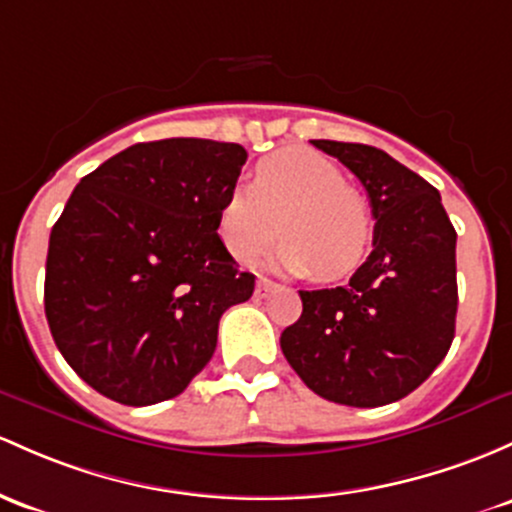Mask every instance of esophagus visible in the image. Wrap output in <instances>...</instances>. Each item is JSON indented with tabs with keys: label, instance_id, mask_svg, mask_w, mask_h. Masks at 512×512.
Returning a JSON list of instances; mask_svg holds the SVG:
<instances>
[{
	"label": "esophagus",
	"instance_id": "obj_1",
	"mask_svg": "<svg viewBox=\"0 0 512 512\" xmlns=\"http://www.w3.org/2000/svg\"><path fill=\"white\" fill-rule=\"evenodd\" d=\"M277 289V284L272 282V279H267V277H260L257 279V286H255V294L260 296V299H265V296H269L272 294V291Z\"/></svg>",
	"mask_w": 512,
	"mask_h": 512
}]
</instances>
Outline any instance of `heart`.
<instances>
[{"label": "heart", "instance_id": "b5f03b06", "mask_svg": "<svg viewBox=\"0 0 512 512\" xmlns=\"http://www.w3.org/2000/svg\"><path fill=\"white\" fill-rule=\"evenodd\" d=\"M282 233L269 265L335 282L369 255L374 235L367 201L328 157L286 148L265 157L252 189L238 187L218 211V235L235 260L252 262Z\"/></svg>", "mask_w": 512, "mask_h": 512}]
</instances>
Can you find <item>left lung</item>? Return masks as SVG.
<instances>
[{"instance_id":"left-lung-1","label":"left lung","mask_w":512,"mask_h":512,"mask_svg":"<svg viewBox=\"0 0 512 512\" xmlns=\"http://www.w3.org/2000/svg\"><path fill=\"white\" fill-rule=\"evenodd\" d=\"M367 189L374 250L335 289L299 291L286 362L333 403L376 408L418 389L447 355L457 320V233L440 192L384 150L311 140Z\"/></svg>"}]
</instances>
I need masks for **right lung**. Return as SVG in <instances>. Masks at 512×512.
Here are the masks:
<instances>
[{
  "instance_id": "obj_1",
  "label": "right lung",
  "mask_w": 512,
  "mask_h": 512,
  "mask_svg": "<svg viewBox=\"0 0 512 512\" xmlns=\"http://www.w3.org/2000/svg\"><path fill=\"white\" fill-rule=\"evenodd\" d=\"M247 153L238 143H136L82 177L50 230L46 318L65 362L123 406L179 396L218 320L255 291L218 235Z\"/></svg>"
}]
</instances>
